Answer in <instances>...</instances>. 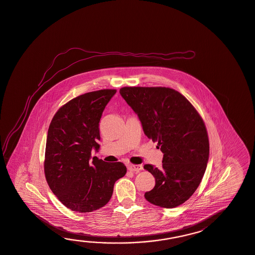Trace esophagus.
<instances>
[{"mask_svg": "<svg viewBox=\"0 0 255 255\" xmlns=\"http://www.w3.org/2000/svg\"><path fill=\"white\" fill-rule=\"evenodd\" d=\"M128 169L133 172H139L143 170L142 165H134V164H128Z\"/></svg>", "mask_w": 255, "mask_h": 255, "instance_id": "34e87169", "label": "esophagus"}]
</instances>
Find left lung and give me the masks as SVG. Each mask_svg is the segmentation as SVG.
I'll use <instances>...</instances> for the list:
<instances>
[{
	"instance_id": "8db88e82",
	"label": "left lung",
	"mask_w": 255,
	"mask_h": 255,
	"mask_svg": "<svg viewBox=\"0 0 255 255\" xmlns=\"http://www.w3.org/2000/svg\"><path fill=\"white\" fill-rule=\"evenodd\" d=\"M120 95L136 113L144 134L158 142L163 153L161 169H144L155 178L145 198L172 208L188 200L207 169L209 141L200 115L184 95L166 87H123Z\"/></svg>"
}]
</instances>
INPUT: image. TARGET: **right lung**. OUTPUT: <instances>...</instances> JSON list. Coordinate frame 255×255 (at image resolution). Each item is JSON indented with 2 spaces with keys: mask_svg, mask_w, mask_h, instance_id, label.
<instances>
[{
  "mask_svg": "<svg viewBox=\"0 0 255 255\" xmlns=\"http://www.w3.org/2000/svg\"><path fill=\"white\" fill-rule=\"evenodd\" d=\"M117 90L104 89L79 95L59 108L49 125L44 161L48 186L65 207L88 213L106 206L114 184L123 177L122 162H106L94 157L100 145L99 122Z\"/></svg>",
  "mask_w": 255,
  "mask_h": 255,
  "instance_id": "right-lung-1",
  "label": "right lung"
}]
</instances>
